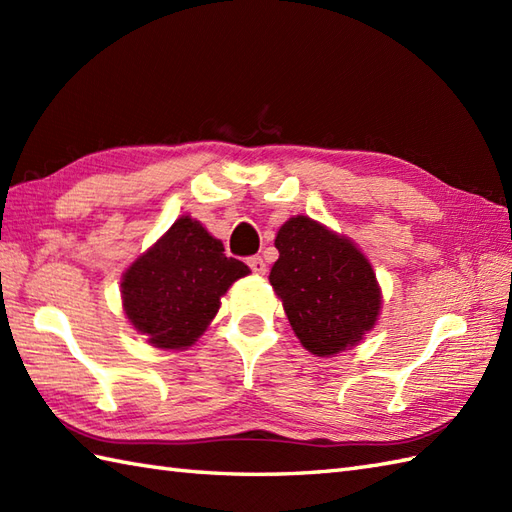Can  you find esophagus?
<instances>
[{"instance_id": "1", "label": "esophagus", "mask_w": 512, "mask_h": 512, "mask_svg": "<svg viewBox=\"0 0 512 512\" xmlns=\"http://www.w3.org/2000/svg\"><path fill=\"white\" fill-rule=\"evenodd\" d=\"M248 266L250 270H253L255 275H266V262L262 257H250L248 259Z\"/></svg>"}]
</instances>
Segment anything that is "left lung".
<instances>
[{
	"mask_svg": "<svg viewBox=\"0 0 512 512\" xmlns=\"http://www.w3.org/2000/svg\"><path fill=\"white\" fill-rule=\"evenodd\" d=\"M275 246L279 259L268 279L301 345L328 358L361 343L383 308L363 250L308 215L281 224Z\"/></svg>",
	"mask_w": 512,
	"mask_h": 512,
	"instance_id": "obj_1",
	"label": "left lung"
}]
</instances>
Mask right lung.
I'll list each match as a JSON object with an SVG mask.
<instances>
[{"mask_svg":"<svg viewBox=\"0 0 512 512\" xmlns=\"http://www.w3.org/2000/svg\"><path fill=\"white\" fill-rule=\"evenodd\" d=\"M250 273L224 244L182 215L123 273L121 299L129 323L158 350H187L220 310V299Z\"/></svg>","mask_w":512,"mask_h":512,"instance_id":"add662e5","label":"right lung"}]
</instances>
